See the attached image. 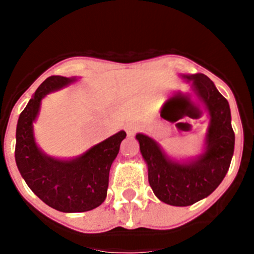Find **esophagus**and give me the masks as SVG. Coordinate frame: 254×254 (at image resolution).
<instances>
[{"instance_id": "1", "label": "esophagus", "mask_w": 254, "mask_h": 254, "mask_svg": "<svg viewBox=\"0 0 254 254\" xmlns=\"http://www.w3.org/2000/svg\"><path fill=\"white\" fill-rule=\"evenodd\" d=\"M125 128H126V132H127V134H128V136H133V134L136 133L138 129H140V127H138V125H136V123L129 122L126 125Z\"/></svg>"}]
</instances>
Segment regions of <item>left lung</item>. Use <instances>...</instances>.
Wrapping results in <instances>:
<instances>
[{
	"label": "left lung",
	"instance_id": "1",
	"mask_svg": "<svg viewBox=\"0 0 254 254\" xmlns=\"http://www.w3.org/2000/svg\"><path fill=\"white\" fill-rule=\"evenodd\" d=\"M207 111L210 123L202 154L188 160L169 158L154 138L137 133L140 151L147 164L149 183L155 196L172 206H190L210 196L225 178L235 136L228 100L203 73L185 76Z\"/></svg>",
	"mask_w": 254,
	"mask_h": 254
}]
</instances>
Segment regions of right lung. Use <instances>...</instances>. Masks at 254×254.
Returning a JSON list of instances; mask_svg holds the SVG:
<instances>
[{"label":"right lung","mask_w":254,"mask_h":254,"mask_svg":"<svg viewBox=\"0 0 254 254\" xmlns=\"http://www.w3.org/2000/svg\"><path fill=\"white\" fill-rule=\"evenodd\" d=\"M76 81V77L51 76L42 82L21 112L16 127L15 160L20 174L44 203L62 212H85L107 197L109 170L126 132L120 131L73 159L48 156L35 142L33 123L47 94Z\"/></svg>","instance_id":"obj_1"}]
</instances>
